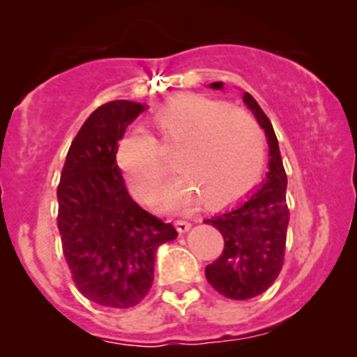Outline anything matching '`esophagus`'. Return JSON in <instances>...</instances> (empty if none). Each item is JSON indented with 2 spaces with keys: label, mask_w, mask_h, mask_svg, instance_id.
<instances>
[{
  "label": "esophagus",
  "mask_w": 357,
  "mask_h": 357,
  "mask_svg": "<svg viewBox=\"0 0 357 357\" xmlns=\"http://www.w3.org/2000/svg\"><path fill=\"white\" fill-rule=\"evenodd\" d=\"M174 225H176V229H178L179 233H186L190 228H192V225H190L188 221H176Z\"/></svg>",
  "instance_id": "obj_1"
}]
</instances>
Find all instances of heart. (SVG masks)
Returning <instances> with one entry per match:
<instances>
[{
  "label": "heart",
  "instance_id": "b5f03b06",
  "mask_svg": "<svg viewBox=\"0 0 357 357\" xmlns=\"http://www.w3.org/2000/svg\"><path fill=\"white\" fill-rule=\"evenodd\" d=\"M153 122L162 142L183 145L176 158L183 178L162 195L167 211H185L200 199L208 207L226 205L257 183L264 164V136L247 110L188 95L162 107ZM117 162L139 195H157L165 164L149 131L135 128L126 132L119 142Z\"/></svg>",
  "mask_w": 357,
  "mask_h": 357
}]
</instances>
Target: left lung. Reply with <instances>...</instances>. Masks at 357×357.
I'll return each mask as SVG.
<instances>
[{"label": "left lung", "instance_id": "obj_1", "mask_svg": "<svg viewBox=\"0 0 357 357\" xmlns=\"http://www.w3.org/2000/svg\"><path fill=\"white\" fill-rule=\"evenodd\" d=\"M208 86L222 89V82ZM243 102L268 138L269 171L259 190L247 197L245 202L205 219L225 238L222 254L205 268V276L214 290L233 301L257 297L278 278L285 259L290 219L287 174L275 129L250 93H243Z\"/></svg>", "mask_w": 357, "mask_h": 357}]
</instances>
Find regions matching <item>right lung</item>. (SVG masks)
I'll use <instances>...</instances> for the list:
<instances>
[{"instance_id":"obj_1","label":"right lung","mask_w":357,"mask_h":357,"mask_svg":"<svg viewBox=\"0 0 357 357\" xmlns=\"http://www.w3.org/2000/svg\"><path fill=\"white\" fill-rule=\"evenodd\" d=\"M146 109L115 100L98 107L79 129L63 164L59 231L77 290L100 305L139 304L153 283L157 248L178 236L128 193L115 153L126 128Z\"/></svg>"}]
</instances>
